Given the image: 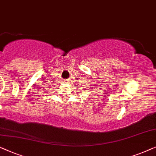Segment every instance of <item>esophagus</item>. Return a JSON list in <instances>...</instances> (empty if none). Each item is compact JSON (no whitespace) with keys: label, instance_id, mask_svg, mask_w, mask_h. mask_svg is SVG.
<instances>
[{"label":"esophagus","instance_id":"obj_1","mask_svg":"<svg viewBox=\"0 0 156 156\" xmlns=\"http://www.w3.org/2000/svg\"><path fill=\"white\" fill-rule=\"evenodd\" d=\"M65 81H66V80H65Z\"/></svg>","mask_w":156,"mask_h":156}]
</instances>
